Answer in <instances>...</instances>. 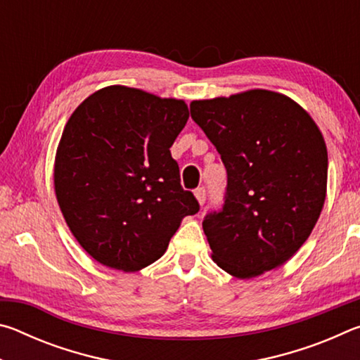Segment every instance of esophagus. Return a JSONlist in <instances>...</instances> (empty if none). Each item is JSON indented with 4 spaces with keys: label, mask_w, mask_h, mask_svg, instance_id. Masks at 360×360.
Returning <instances> with one entry per match:
<instances>
[{
    "label": "esophagus",
    "mask_w": 360,
    "mask_h": 360,
    "mask_svg": "<svg viewBox=\"0 0 360 360\" xmlns=\"http://www.w3.org/2000/svg\"><path fill=\"white\" fill-rule=\"evenodd\" d=\"M193 195H195V198H197L198 205L203 206V205H205V200H206V191H205V187H198L197 191L193 192Z\"/></svg>",
    "instance_id": "esophagus-1"
}]
</instances>
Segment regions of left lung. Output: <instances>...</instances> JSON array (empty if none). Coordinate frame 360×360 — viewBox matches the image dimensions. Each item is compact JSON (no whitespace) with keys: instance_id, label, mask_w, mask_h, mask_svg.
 <instances>
[{"instance_id":"1","label":"left lung","mask_w":360,"mask_h":360,"mask_svg":"<svg viewBox=\"0 0 360 360\" xmlns=\"http://www.w3.org/2000/svg\"><path fill=\"white\" fill-rule=\"evenodd\" d=\"M227 169L221 212L203 221L211 257L240 279L285 264L321 216L327 146L311 115L289 96L252 89L191 103Z\"/></svg>"}]
</instances>
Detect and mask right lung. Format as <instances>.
<instances>
[{
    "instance_id": "right-lung-1",
    "label": "right lung",
    "mask_w": 360,
    "mask_h": 360,
    "mask_svg": "<svg viewBox=\"0 0 360 360\" xmlns=\"http://www.w3.org/2000/svg\"><path fill=\"white\" fill-rule=\"evenodd\" d=\"M187 119L184 100L108 85L66 122L53 163L57 202L101 265L133 273L154 264L182 219L198 212L169 152Z\"/></svg>"
}]
</instances>
